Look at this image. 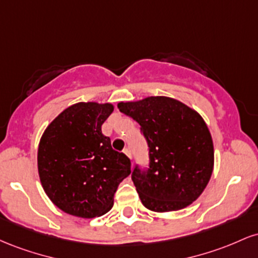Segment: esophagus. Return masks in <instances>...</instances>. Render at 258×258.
I'll return each mask as SVG.
<instances>
[{"label": "esophagus", "instance_id": "1", "mask_svg": "<svg viewBox=\"0 0 258 258\" xmlns=\"http://www.w3.org/2000/svg\"><path fill=\"white\" fill-rule=\"evenodd\" d=\"M123 153H125V154H126V155H127V156H128V158H130V159H132V155H131V150H130V149H128V148H125V149H123Z\"/></svg>", "mask_w": 258, "mask_h": 258}]
</instances>
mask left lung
Masks as SVG:
<instances>
[{
	"label": "left lung",
	"instance_id": "1",
	"mask_svg": "<svg viewBox=\"0 0 258 258\" xmlns=\"http://www.w3.org/2000/svg\"><path fill=\"white\" fill-rule=\"evenodd\" d=\"M141 126L149 165H136L132 180L142 204L155 212L176 211L199 198L214 170V144L197 111L167 97L119 103Z\"/></svg>",
	"mask_w": 258,
	"mask_h": 258
}]
</instances>
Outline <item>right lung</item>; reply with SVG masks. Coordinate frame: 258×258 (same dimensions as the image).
<instances>
[{"instance_id":"right-lung-1","label":"right lung","mask_w":258,"mask_h":258,"mask_svg":"<svg viewBox=\"0 0 258 258\" xmlns=\"http://www.w3.org/2000/svg\"><path fill=\"white\" fill-rule=\"evenodd\" d=\"M114 110L109 103H78L49 123L38 146L41 183L55 206L67 214L93 218L106 214L131 160L111 148L102 133Z\"/></svg>"}]
</instances>
